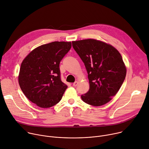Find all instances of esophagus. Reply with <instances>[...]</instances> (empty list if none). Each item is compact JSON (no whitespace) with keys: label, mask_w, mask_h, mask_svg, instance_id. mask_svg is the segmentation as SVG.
<instances>
[{"label":"esophagus","mask_w":149,"mask_h":149,"mask_svg":"<svg viewBox=\"0 0 149 149\" xmlns=\"http://www.w3.org/2000/svg\"><path fill=\"white\" fill-rule=\"evenodd\" d=\"M78 84V81H76L75 82H74V84H73V86H74V87H76Z\"/></svg>","instance_id":"34e87169"}]
</instances>
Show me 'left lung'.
I'll return each mask as SVG.
<instances>
[{"label": "left lung", "instance_id": "8db88e82", "mask_svg": "<svg viewBox=\"0 0 149 149\" xmlns=\"http://www.w3.org/2000/svg\"><path fill=\"white\" fill-rule=\"evenodd\" d=\"M72 43L88 73L90 89L81 95L82 101L97 107L109 102L125 78L127 70L121 54L111 45L94 39Z\"/></svg>", "mask_w": 149, "mask_h": 149}]
</instances>
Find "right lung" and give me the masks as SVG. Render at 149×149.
Wrapping results in <instances>:
<instances>
[{"label": "right lung", "instance_id": "add662e5", "mask_svg": "<svg viewBox=\"0 0 149 149\" xmlns=\"http://www.w3.org/2000/svg\"><path fill=\"white\" fill-rule=\"evenodd\" d=\"M71 48V42L55 41L32 50L21 63L18 75L25 95L40 108L58 103L67 86L61 80L59 63Z\"/></svg>", "mask_w": 149, "mask_h": 149}]
</instances>
